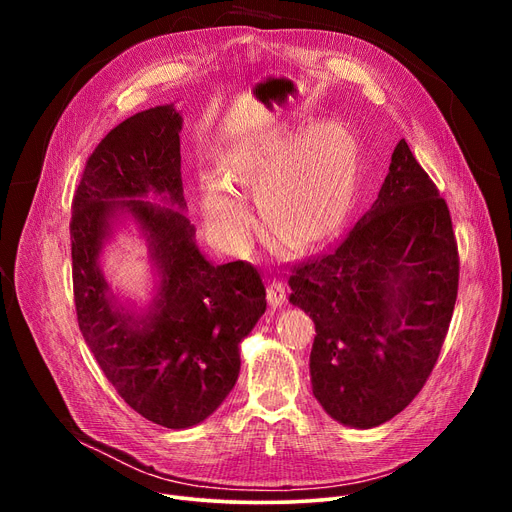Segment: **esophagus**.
<instances>
[{
  "instance_id": "34e87169",
  "label": "esophagus",
  "mask_w": 512,
  "mask_h": 512,
  "mask_svg": "<svg viewBox=\"0 0 512 512\" xmlns=\"http://www.w3.org/2000/svg\"><path fill=\"white\" fill-rule=\"evenodd\" d=\"M267 303L272 307H282L286 303V286L280 280H272L267 284Z\"/></svg>"
}]
</instances>
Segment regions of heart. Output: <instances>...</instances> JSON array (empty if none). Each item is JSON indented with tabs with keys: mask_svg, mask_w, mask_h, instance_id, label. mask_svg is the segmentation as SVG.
<instances>
[{
	"mask_svg": "<svg viewBox=\"0 0 512 512\" xmlns=\"http://www.w3.org/2000/svg\"><path fill=\"white\" fill-rule=\"evenodd\" d=\"M220 175L203 180V211L220 236L242 242L253 218L236 191H255L263 220L284 242L305 247L332 232L351 199L353 141L334 120L319 122L303 137L257 132L232 143L220 159Z\"/></svg>",
	"mask_w": 512,
	"mask_h": 512,
	"instance_id": "1",
	"label": "heart"
}]
</instances>
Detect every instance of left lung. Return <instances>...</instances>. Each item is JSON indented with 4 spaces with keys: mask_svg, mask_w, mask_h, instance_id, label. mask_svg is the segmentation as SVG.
Returning a JSON list of instances; mask_svg holds the SVG:
<instances>
[{
    "mask_svg": "<svg viewBox=\"0 0 512 512\" xmlns=\"http://www.w3.org/2000/svg\"><path fill=\"white\" fill-rule=\"evenodd\" d=\"M288 284L315 324L309 371L324 411L371 429L405 409L438 361L459 290L446 201L405 139L363 218Z\"/></svg>",
    "mask_w": 512,
    "mask_h": 512,
    "instance_id": "left-lung-1",
    "label": "left lung"
}]
</instances>
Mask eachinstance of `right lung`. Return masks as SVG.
<instances>
[{"instance_id": "1", "label": "right lung", "mask_w": 512, "mask_h": 512, "mask_svg": "<svg viewBox=\"0 0 512 512\" xmlns=\"http://www.w3.org/2000/svg\"><path fill=\"white\" fill-rule=\"evenodd\" d=\"M182 116L155 105L118 124L89 157L72 201L78 328L130 409L168 429L205 421L234 388L240 342L265 313V286L245 261L215 265L197 247L180 174ZM148 245L154 286L143 307L102 274L115 234Z\"/></svg>"}]
</instances>
